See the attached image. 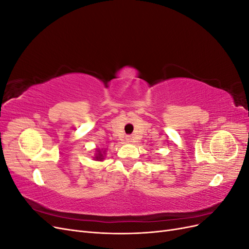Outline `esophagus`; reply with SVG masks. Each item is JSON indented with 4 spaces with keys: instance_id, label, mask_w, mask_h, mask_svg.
Instances as JSON below:
<instances>
[{
    "instance_id": "1",
    "label": "esophagus",
    "mask_w": 249,
    "mask_h": 249,
    "mask_svg": "<svg viewBox=\"0 0 249 249\" xmlns=\"http://www.w3.org/2000/svg\"><path fill=\"white\" fill-rule=\"evenodd\" d=\"M132 140H133V138H132L131 136H126V137H125V141H126V142H133Z\"/></svg>"
}]
</instances>
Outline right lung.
<instances>
[{
  "label": "right lung",
  "mask_w": 249,
  "mask_h": 249,
  "mask_svg": "<svg viewBox=\"0 0 249 249\" xmlns=\"http://www.w3.org/2000/svg\"><path fill=\"white\" fill-rule=\"evenodd\" d=\"M97 152H99V153L96 154V156L94 157V159H95L96 161H103V159H104V156H103L102 152H100V149L97 150Z\"/></svg>",
  "instance_id": "add662e5"
}]
</instances>
